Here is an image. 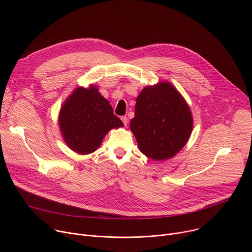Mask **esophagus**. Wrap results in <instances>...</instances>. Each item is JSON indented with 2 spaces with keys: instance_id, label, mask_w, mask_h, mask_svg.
<instances>
[{
  "instance_id": "esophagus-1",
  "label": "esophagus",
  "mask_w": 252,
  "mask_h": 252,
  "mask_svg": "<svg viewBox=\"0 0 252 252\" xmlns=\"http://www.w3.org/2000/svg\"><path fill=\"white\" fill-rule=\"evenodd\" d=\"M122 121H123V123H124V126H127V118L125 116V117H122Z\"/></svg>"
}]
</instances>
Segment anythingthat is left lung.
Returning a JSON list of instances; mask_svg holds the SVG:
<instances>
[{
    "instance_id": "left-lung-1",
    "label": "left lung",
    "mask_w": 252,
    "mask_h": 252,
    "mask_svg": "<svg viewBox=\"0 0 252 252\" xmlns=\"http://www.w3.org/2000/svg\"><path fill=\"white\" fill-rule=\"evenodd\" d=\"M129 123L139 151L154 160L173 158L188 142L193 120L189 104L169 82L146 87Z\"/></svg>"
}]
</instances>
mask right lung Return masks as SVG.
<instances>
[{
    "label": "right lung",
    "mask_w": 252,
    "mask_h": 252,
    "mask_svg": "<svg viewBox=\"0 0 252 252\" xmlns=\"http://www.w3.org/2000/svg\"><path fill=\"white\" fill-rule=\"evenodd\" d=\"M59 126L66 146L80 155L96 151L113 128L124 126L96 87L77 88L63 103Z\"/></svg>",
    "instance_id": "1"
}]
</instances>
